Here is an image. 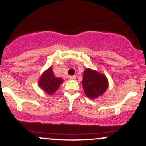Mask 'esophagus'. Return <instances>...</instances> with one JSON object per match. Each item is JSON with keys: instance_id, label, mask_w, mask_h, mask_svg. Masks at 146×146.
<instances>
[{"instance_id": "1", "label": "esophagus", "mask_w": 146, "mask_h": 146, "mask_svg": "<svg viewBox=\"0 0 146 146\" xmlns=\"http://www.w3.org/2000/svg\"><path fill=\"white\" fill-rule=\"evenodd\" d=\"M69 80H75L76 78V76H70L68 77Z\"/></svg>"}]
</instances>
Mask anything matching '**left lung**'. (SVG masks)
<instances>
[{
  "mask_svg": "<svg viewBox=\"0 0 146 146\" xmlns=\"http://www.w3.org/2000/svg\"><path fill=\"white\" fill-rule=\"evenodd\" d=\"M81 83L85 93L90 99L102 96L108 87V81L106 76L90 68L86 69L83 72Z\"/></svg>",
  "mask_w": 146,
  "mask_h": 146,
  "instance_id": "left-lung-1",
  "label": "left lung"
}]
</instances>
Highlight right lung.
Masks as SVG:
<instances>
[{"mask_svg":"<svg viewBox=\"0 0 146 146\" xmlns=\"http://www.w3.org/2000/svg\"><path fill=\"white\" fill-rule=\"evenodd\" d=\"M63 82V79L55 76L52 68L50 67L40 76L38 80V85L45 92L51 95L58 89Z\"/></svg>","mask_w":146,"mask_h":146,"instance_id":"obj_1","label":"right lung"}]
</instances>
